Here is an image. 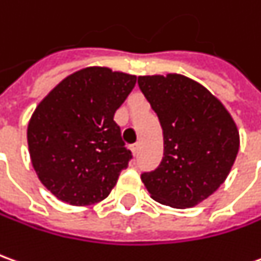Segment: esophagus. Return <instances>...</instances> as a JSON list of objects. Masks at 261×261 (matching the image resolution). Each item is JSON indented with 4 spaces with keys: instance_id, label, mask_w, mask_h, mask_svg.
I'll return each instance as SVG.
<instances>
[{
    "instance_id": "esophagus-1",
    "label": "esophagus",
    "mask_w": 261,
    "mask_h": 261,
    "mask_svg": "<svg viewBox=\"0 0 261 261\" xmlns=\"http://www.w3.org/2000/svg\"><path fill=\"white\" fill-rule=\"evenodd\" d=\"M131 149H133V154H134V155H138V151H140V144L138 143L133 144Z\"/></svg>"
}]
</instances>
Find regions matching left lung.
<instances>
[{
  "label": "left lung",
  "mask_w": 261,
  "mask_h": 261,
  "mask_svg": "<svg viewBox=\"0 0 261 261\" xmlns=\"http://www.w3.org/2000/svg\"><path fill=\"white\" fill-rule=\"evenodd\" d=\"M138 86L156 113L164 136L158 168L141 174L152 199L191 207L225 182L239 151V131L223 105L182 74L140 76Z\"/></svg>",
  "instance_id": "1"
}]
</instances>
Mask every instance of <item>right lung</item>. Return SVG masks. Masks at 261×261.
Segmentation results:
<instances>
[{
    "instance_id": "obj_1",
    "label": "right lung",
    "mask_w": 261,
    "mask_h": 261,
    "mask_svg": "<svg viewBox=\"0 0 261 261\" xmlns=\"http://www.w3.org/2000/svg\"><path fill=\"white\" fill-rule=\"evenodd\" d=\"M136 82L133 74L86 67L36 107L28 124L29 154L38 178L58 199L85 206L112 192L133 158L114 113Z\"/></svg>"
}]
</instances>
